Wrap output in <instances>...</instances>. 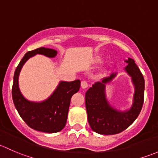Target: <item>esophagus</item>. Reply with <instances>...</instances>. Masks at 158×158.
<instances>
[{"label":"esophagus","instance_id":"obj_1","mask_svg":"<svg viewBox=\"0 0 158 158\" xmlns=\"http://www.w3.org/2000/svg\"><path fill=\"white\" fill-rule=\"evenodd\" d=\"M81 87H82V89H86L87 87H88V82H85V81H82V82H81Z\"/></svg>","mask_w":158,"mask_h":158}]
</instances>
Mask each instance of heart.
<instances>
[{
    "label": "heart",
    "mask_w": 158,
    "mask_h": 158,
    "mask_svg": "<svg viewBox=\"0 0 158 158\" xmlns=\"http://www.w3.org/2000/svg\"><path fill=\"white\" fill-rule=\"evenodd\" d=\"M103 63V58L100 56H97L95 57L93 60V64L96 65V66H98V65L102 64Z\"/></svg>",
    "instance_id": "heart-1"
}]
</instances>
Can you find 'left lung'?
<instances>
[{"label": "left lung", "mask_w": 158, "mask_h": 158, "mask_svg": "<svg viewBox=\"0 0 158 158\" xmlns=\"http://www.w3.org/2000/svg\"><path fill=\"white\" fill-rule=\"evenodd\" d=\"M128 63L124 68L131 79L135 92L132 105L125 111L115 109L107 99L106 85L113 80L117 73L105 77L101 82H96L85 93L88 122L92 131L100 135H111L118 134L128 128L138 118L144 103V79L134 60H125Z\"/></svg>", "instance_id": "obj_1"}]
</instances>
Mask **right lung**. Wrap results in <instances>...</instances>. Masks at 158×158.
I'll use <instances>...</instances> for the list:
<instances>
[{"label":"right lung","mask_w":158,"mask_h":158,"mask_svg":"<svg viewBox=\"0 0 158 158\" xmlns=\"http://www.w3.org/2000/svg\"><path fill=\"white\" fill-rule=\"evenodd\" d=\"M41 54L54 58L57 51L40 47L27 52L14 72L12 87L14 104L19 114L27 125L34 130L46 133H56L63 130L67 121L68 111L72 96L80 88V80L60 81L50 96L42 102L27 99L19 88V75L22 67L31 57Z\"/></svg>","instance_id":"right-lung-1"}]
</instances>
